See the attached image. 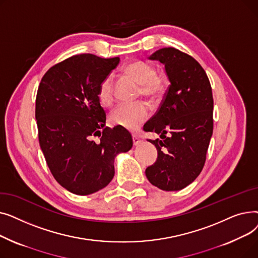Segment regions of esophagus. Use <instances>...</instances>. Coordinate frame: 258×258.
Returning a JSON list of instances; mask_svg holds the SVG:
<instances>
[{
	"label": "esophagus",
	"mask_w": 258,
	"mask_h": 258,
	"mask_svg": "<svg viewBox=\"0 0 258 258\" xmlns=\"http://www.w3.org/2000/svg\"><path fill=\"white\" fill-rule=\"evenodd\" d=\"M133 143L135 146H137L141 143V139L137 136V135H133Z\"/></svg>",
	"instance_id": "34e87169"
}]
</instances>
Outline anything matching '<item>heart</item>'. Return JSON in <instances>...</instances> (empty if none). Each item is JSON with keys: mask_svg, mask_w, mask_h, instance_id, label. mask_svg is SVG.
Returning <instances> with one entry per match:
<instances>
[{"mask_svg": "<svg viewBox=\"0 0 258 258\" xmlns=\"http://www.w3.org/2000/svg\"><path fill=\"white\" fill-rule=\"evenodd\" d=\"M123 73L133 78L140 86V94L150 98H157L165 87L164 78L156 73L155 68L144 61L135 60L123 68ZM98 99L104 106L111 105L114 100V80L106 76L99 85ZM150 117V108L143 101L120 104L110 114L113 125L134 131L140 127Z\"/></svg>", "mask_w": 258, "mask_h": 258, "instance_id": "b5f03b06", "label": "heart"}]
</instances>
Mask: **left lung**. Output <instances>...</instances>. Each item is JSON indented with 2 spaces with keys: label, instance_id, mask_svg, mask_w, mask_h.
<instances>
[{
  "label": "left lung",
  "instance_id": "obj_1",
  "mask_svg": "<svg viewBox=\"0 0 258 258\" xmlns=\"http://www.w3.org/2000/svg\"><path fill=\"white\" fill-rule=\"evenodd\" d=\"M148 59L165 66L170 85L159 110L143 127L161 138L150 140L158 158L145 174L162 190H181L198 178L206 161L213 132L210 81L192 56L175 48H162Z\"/></svg>",
  "mask_w": 258,
  "mask_h": 258
}]
</instances>
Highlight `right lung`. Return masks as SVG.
<instances>
[{
	"instance_id": "obj_1",
	"label": "right lung",
	"mask_w": 258,
	"mask_h": 258,
	"mask_svg": "<svg viewBox=\"0 0 258 258\" xmlns=\"http://www.w3.org/2000/svg\"><path fill=\"white\" fill-rule=\"evenodd\" d=\"M119 57L78 54L51 67L35 100L38 141L48 167L68 191L87 196L104 188L115 174L114 160L133 146L131 134L105 127L98 88ZM98 137L95 143L92 138Z\"/></svg>"
}]
</instances>
